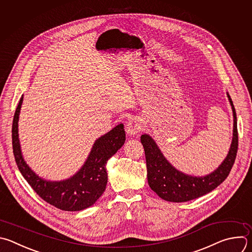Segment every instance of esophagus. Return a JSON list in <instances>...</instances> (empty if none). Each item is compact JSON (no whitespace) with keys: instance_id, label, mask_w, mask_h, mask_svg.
<instances>
[{"instance_id":"1","label":"esophagus","mask_w":252,"mask_h":252,"mask_svg":"<svg viewBox=\"0 0 252 252\" xmlns=\"http://www.w3.org/2000/svg\"><path fill=\"white\" fill-rule=\"evenodd\" d=\"M126 133L129 135H134L142 130V125L135 119L130 120L126 125Z\"/></svg>"}]
</instances>
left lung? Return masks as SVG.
<instances>
[{
    "mask_svg": "<svg viewBox=\"0 0 252 252\" xmlns=\"http://www.w3.org/2000/svg\"><path fill=\"white\" fill-rule=\"evenodd\" d=\"M227 97L233 113V136L230 149L219 168L207 176L193 177L179 172L165 159L149 135L140 136L145 152L148 185L161 199L175 203L194 200L216 189L228 176L237 153L238 133L235 109L228 94Z\"/></svg>",
    "mask_w": 252,
    "mask_h": 252,
    "instance_id": "left-lung-1",
    "label": "left lung"
}]
</instances>
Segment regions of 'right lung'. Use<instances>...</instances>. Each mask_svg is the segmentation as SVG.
<instances>
[{"mask_svg":"<svg viewBox=\"0 0 252 252\" xmlns=\"http://www.w3.org/2000/svg\"><path fill=\"white\" fill-rule=\"evenodd\" d=\"M23 100L22 97L17 107L12 129L14 155L22 175L42 200L57 209L75 212L91 207L106 189L108 182L107 161L126 141L124 125L117 126L95 141L87 161L73 177L60 182H50L35 175L23 158L18 133Z\"/></svg>","mask_w":252,"mask_h":252,"instance_id":"add662e5","label":"right lung"}]
</instances>
